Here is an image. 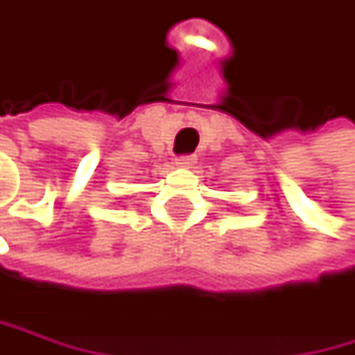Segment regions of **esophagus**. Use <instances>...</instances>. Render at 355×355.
Listing matches in <instances>:
<instances>
[{"instance_id": "1", "label": "esophagus", "mask_w": 355, "mask_h": 355, "mask_svg": "<svg viewBox=\"0 0 355 355\" xmlns=\"http://www.w3.org/2000/svg\"><path fill=\"white\" fill-rule=\"evenodd\" d=\"M195 162H197V156L193 154H182L177 158V166H182V168H191Z\"/></svg>"}]
</instances>
